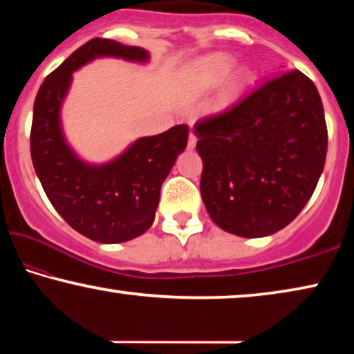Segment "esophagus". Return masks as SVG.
Masks as SVG:
<instances>
[{
	"label": "esophagus",
	"mask_w": 354,
	"mask_h": 354,
	"mask_svg": "<svg viewBox=\"0 0 354 354\" xmlns=\"http://www.w3.org/2000/svg\"><path fill=\"white\" fill-rule=\"evenodd\" d=\"M195 147H196V137L193 133H190V137H188V145H187V148L188 149H195Z\"/></svg>",
	"instance_id": "obj_1"
}]
</instances>
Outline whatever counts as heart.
Listing matches in <instances>:
<instances>
[{"instance_id": "heart-1", "label": "heart", "mask_w": 354, "mask_h": 354, "mask_svg": "<svg viewBox=\"0 0 354 354\" xmlns=\"http://www.w3.org/2000/svg\"><path fill=\"white\" fill-rule=\"evenodd\" d=\"M230 67L232 61L229 57H212L205 64H201L200 71H198V79H200L205 88H212V86H217L225 79L227 74L230 72Z\"/></svg>"}]
</instances>
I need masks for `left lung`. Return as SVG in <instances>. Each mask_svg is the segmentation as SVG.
Segmentation results:
<instances>
[{"label": "left lung", "mask_w": 354, "mask_h": 354, "mask_svg": "<svg viewBox=\"0 0 354 354\" xmlns=\"http://www.w3.org/2000/svg\"><path fill=\"white\" fill-rule=\"evenodd\" d=\"M201 198L229 234L259 239L287 227L324 171L327 127L316 85L283 72L193 129Z\"/></svg>", "instance_id": "obj_1"}]
</instances>
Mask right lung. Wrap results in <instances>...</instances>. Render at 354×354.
Segmentation results:
<instances>
[{"mask_svg": "<svg viewBox=\"0 0 354 354\" xmlns=\"http://www.w3.org/2000/svg\"><path fill=\"white\" fill-rule=\"evenodd\" d=\"M101 57L149 62L145 48L108 38H93L75 50L38 90L30 153L48 200L72 229L100 243H122L153 225L161 185L187 148L188 127L182 124L153 137H140L106 162L80 158L67 142L61 111L72 74Z\"/></svg>", "mask_w": 354, "mask_h": 354, "instance_id": "obj_1", "label": "right lung"}]
</instances>
